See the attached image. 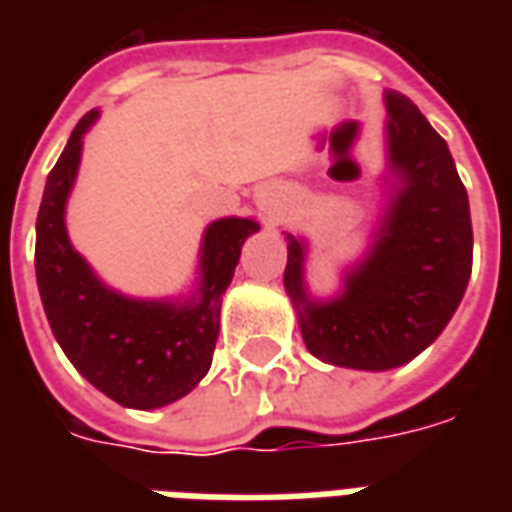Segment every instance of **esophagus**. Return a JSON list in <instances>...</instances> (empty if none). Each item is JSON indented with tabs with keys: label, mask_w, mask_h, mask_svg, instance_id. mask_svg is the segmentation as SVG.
<instances>
[{
	"label": "esophagus",
	"mask_w": 512,
	"mask_h": 512,
	"mask_svg": "<svg viewBox=\"0 0 512 512\" xmlns=\"http://www.w3.org/2000/svg\"><path fill=\"white\" fill-rule=\"evenodd\" d=\"M263 213H266V219H268V222H279V211H277V205H266V208H263Z\"/></svg>",
	"instance_id": "1"
}]
</instances>
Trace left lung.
Segmentation results:
<instances>
[{"label":"left lung","mask_w":512,"mask_h":512,"mask_svg":"<svg viewBox=\"0 0 512 512\" xmlns=\"http://www.w3.org/2000/svg\"><path fill=\"white\" fill-rule=\"evenodd\" d=\"M386 158L397 178L373 244L345 271L340 296L312 299L307 244L288 241L285 290L312 356L354 370H392L450 323L472 274V216L450 147L411 98L384 95Z\"/></svg>","instance_id":"left-lung-1"}]
</instances>
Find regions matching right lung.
Here are the masks:
<instances>
[{"label":"right lung","mask_w":512,"mask_h":512,"mask_svg":"<svg viewBox=\"0 0 512 512\" xmlns=\"http://www.w3.org/2000/svg\"><path fill=\"white\" fill-rule=\"evenodd\" d=\"M95 120L98 109L76 123L46 178L35 224L40 301L71 365L120 406L150 411L189 395L208 373L224 290L233 282L241 246L260 224L227 216L205 227L200 282L191 299H131L106 288L65 230V202L82 161V139Z\"/></svg>","instance_id":"1"}]
</instances>
